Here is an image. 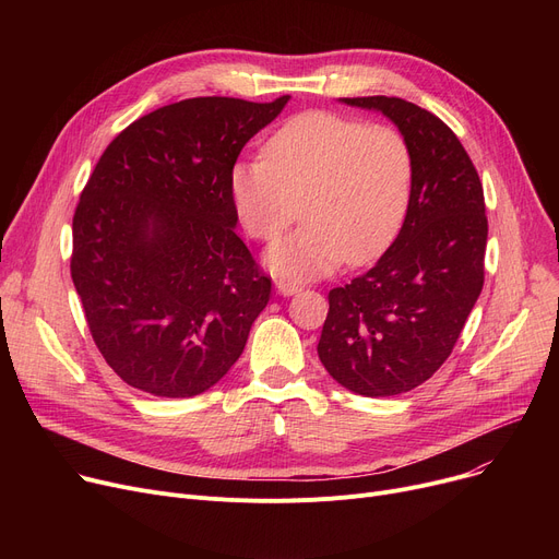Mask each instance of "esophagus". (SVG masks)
<instances>
[{"mask_svg": "<svg viewBox=\"0 0 559 559\" xmlns=\"http://www.w3.org/2000/svg\"><path fill=\"white\" fill-rule=\"evenodd\" d=\"M276 292H278V295H283V297H292V295H297V292H301V285L295 283V281L278 278L276 281Z\"/></svg>", "mask_w": 559, "mask_h": 559, "instance_id": "1", "label": "esophagus"}]
</instances>
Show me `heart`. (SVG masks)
Masks as SVG:
<instances>
[{"mask_svg": "<svg viewBox=\"0 0 559 559\" xmlns=\"http://www.w3.org/2000/svg\"><path fill=\"white\" fill-rule=\"evenodd\" d=\"M230 199L255 240L276 242L264 264L285 278H317L346 258L362 264L383 253L407 213L413 156L390 127H362L312 110L292 117L264 144V160L230 169Z\"/></svg>", "mask_w": 559, "mask_h": 559, "instance_id": "obj_1", "label": "heart"}]
</instances>
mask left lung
Segmentation results:
<instances>
[{
	"label": "left lung",
	"mask_w": 559,
	"mask_h": 559,
	"mask_svg": "<svg viewBox=\"0 0 559 559\" xmlns=\"http://www.w3.org/2000/svg\"><path fill=\"white\" fill-rule=\"evenodd\" d=\"M340 102L383 112L399 129L413 190L392 247L367 274L329 292L317 354L348 392L396 396L444 365L480 297L485 194L457 135L432 112L399 97Z\"/></svg>",
	"instance_id": "1"
}]
</instances>
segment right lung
<instances>
[{
	"instance_id": "right-lung-1",
	"label": "right lung",
	"mask_w": 559,
	"mask_h": 559,
	"mask_svg": "<svg viewBox=\"0 0 559 559\" xmlns=\"http://www.w3.org/2000/svg\"><path fill=\"white\" fill-rule=\"evenodd\" d=\"M287 102L183 99L102 154L74 213L70 270L87 329L127 385L190 399L242 356L272 278L235 233L228 179Z\"/></svg>"
}]
</instances>
